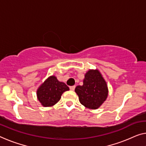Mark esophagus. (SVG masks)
I'll use <instances>...</instances> for the list:
<instances>
[{
    "mask_svg": "<svg viewBox=\"0 0 146 146\" xmlns=\"http://www.w3.org/2000/svg\"><path fill=\"white\" fill-rule=\"evenodd\" d=\"M69 88H70L71 90H74L75 88V86H69Z\"/></svg>",
    "mask_w": 146,
    "mask_h": 146,
    "instance_id": "1",
    "label": "esophagus"
}]
</instances>
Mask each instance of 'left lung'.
<instances>
[{
	"label": "left lung",
	"instance_id": "obj_1",
	"mask_svg": "<svg viewBox=\"0 0 146 146\" xmlns=\"http://www.w3.org/2000/svg\"><path fill=\"white\" fill-rule=\"evenodd\" d=\"M75 91L80 104L92 110L98 108L108 94L106 82L98 70H89L84 76L83 85L77 86Z\"/></svg>",
	"mask_w": 146,
	"mask_h": 146
}]
</instances>
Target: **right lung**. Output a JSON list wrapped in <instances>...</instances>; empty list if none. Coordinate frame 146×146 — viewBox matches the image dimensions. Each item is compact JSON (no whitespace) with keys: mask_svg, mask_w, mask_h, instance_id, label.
Returning a JSON list of instances; mask_svg holds the SVG:
<instances>
[{"mask_svg":"<svg viewBox=\"0 0 146 146\" xmlns=\"http://www.w3.org/2000/svg\"><path fill=\"white\" fill-rule=\"evenodd\" d=\"M69 88L66 84L60 82L54 76L50 77L38 89L37 98L44 107L54 106L60 100L61 96Z\"/></svg>","mask_w":146,"mask_h":146,"instance_id":"right-lung-1","label":"right lung"}]
</instances>
